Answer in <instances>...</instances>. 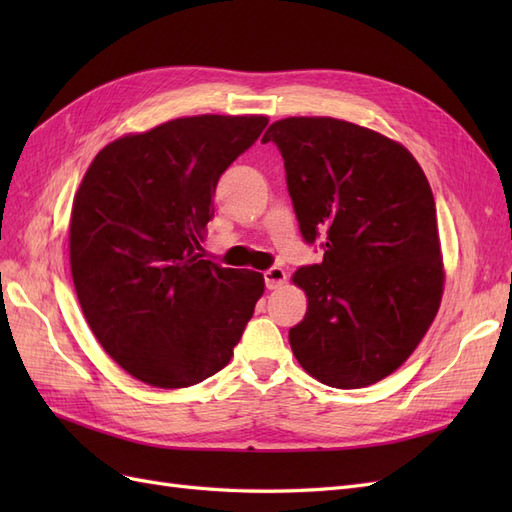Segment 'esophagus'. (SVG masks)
I'll list each match as a JSON object with an SVG mask.
<instances>
[{
	"label": "esophagus",
	"instance_id": "1",
	"mask_svg": "<svg viewBox=\"0 0 512 512\" xmlns=\"http://www.w3.org/2000/svg\"><path fill=\"white\" fill-rule=\"evenodd\" d=\"M262 277H265V286L269 290H275V288L284 286L286 280H288V275H286V271L282 267H271V269H267L265 273H262Z\"/></svg>",
	"mask_w": 512,
	"mask_h": 512
}]
</instances>
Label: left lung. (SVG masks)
Returning <instances> with one entry per match:
<instances>
[{"mask_svg":"<svg viewBox=\"0 0 512 512\" xmlns=\"http://www.w3.org/2000/svg\"><path fill=\"white\" fill-rule=\"evenodd\" d=\"M280 149L303 239L305 318L288 331L309 376L363 389L404 363L438 314L444 271L436 203L412 153L333 117H288L262 136Z\"/></svg>","mask_w":512,"mask_h":512,"instance_id":"1","label":"left lung"}]
</instances>
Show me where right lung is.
<instances>
[{
    "mask_svg": "<svg viewBox=\"0 0 512 512\" xmlns=\"http://www.w3.org/2000/svg\"><path fill=\"white\" fill-rule=\"evenodd\" d=\"M269 119L198 115L106 145L70 218V269L89 329L130 376L185 389L228 365L265 277L203 258L211 196Z\"/></svg>",
    "mask_w": 512,
    "mask_h": 512,
    "instance_id": "1",
    "label": "right lung"
}]
</instances>
